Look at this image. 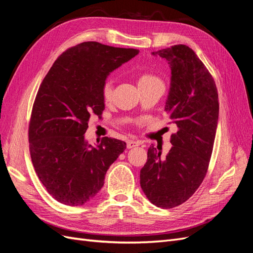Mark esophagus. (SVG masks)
<instances>
[{"instance_id": "esophagus-1", "label": "esophagus", "mask_w": 253, "mask_h": 253, "mask_svg": "<svg viewBox=\"0 0 253 253\" xmlns=\"http://www.w3.org/2000/svg\"><path fill=\"white\" fill-rule=\"evenodd\" d=\"M141 141L140 140H127L126 141V148L127 149H132L134 147H137V145H140Z\"/></svg>"}]
</instances>
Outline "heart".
I'll use <instances>...</instances> for the list:
<instances>
[{"instance_id":"b5f03b06","label":"heart","mask_w":253,"mask_h":253,"mask_svg":"<svg viewBox=\"0 0 253 253\" xmlns=\"http://www.w3.org/2000/svg\"><path fill=\"white\" fill-rule=\"evenodd\" d=\"M137 83H138V87H143V86L154 85V84H163V81L155 75L150 74V73H142L138 76ZM112 94H113L112 82L106 81L102 86V97L104 100L109 101L112 98Z\"/></svg>"}]
</instances>
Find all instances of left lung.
<instances>
[{
	"label": "left lung",
	"instance_id": "1",
	"mask_svg": "<svg viewBox=\"0 0 253 253\" xmlns=\"http://www.w3.org/2000/svg\"><path fill=\"white\" fill-rule=\"evenodd\" d=\"M153 55L171 67V84L165 111L178 129L166 157L151 145L140 170V186L159 208L185 203L201 186L208 171L218 121L215 82L196 53L187 45H174Z\"/></svg>",
	"mask_w": 253,
	"mask_h": 253
}]
</instances>
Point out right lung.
<instances>
[{
	"instance_id": "add662e5",
	"label": "right lung",
	"mask_w": 253,
	"mask_h": 253,
	"mask_svg": "<svg viewBox=\"0 0 253 253\" xmlns=\"http://www.w3.org/2000/svg\"><path fill=\"white\" fill-rule=\"evenodd\" d=\"M138 52L83 42L65 50L43 79L29 122V151L38 177L57 202H89L103 187L110 166L126 150L125 141L109 137L88 144L84 134L89 118L104 110L106 77Z\"/></svg>"
}]
</instances>
